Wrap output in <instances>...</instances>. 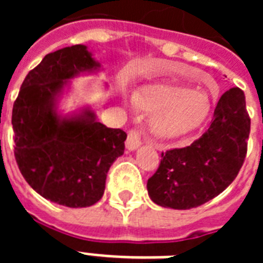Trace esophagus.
<instances>
[{
  "label": "esophagus",
  "instance_id": "34e87169",
  "mask_svg": "<svg viewBox=\"0 0 263 263\" xmlns=\"http://www.w3.org/2000/svg\"><path fill=\"white\" fill-rule=\"evenodd\" d=\"M126 148L129 152H136L137 148H139V146L142 145V141H141V137L137 132L132 130L129 134H127V138H126Z\"/></svg>",
  "mask_w": 263,
  "mask_h": 263
}]
</instances>
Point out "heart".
I'll use <instances>...</instances> for the list:
<instances>
[{
    "instance_id": "obj_1",
    "label": "heart",
    "mask_w": 263,
    "mask_h": 263,
    "mask_svg": "<svg viewBox=\"0 0 263 263\" xmlns=\"http://www.w3.org/2000/svg\"><path fill=\"white\" fill-rule=\"evenodd\" d=\"M132 104L138 110L154 115L150 129L160 141H174L196 132L211 113L208 95L175 83H155L137 88Z\"/></svg>"
}]
</instances>
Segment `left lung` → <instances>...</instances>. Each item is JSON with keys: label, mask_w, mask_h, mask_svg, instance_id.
<instances>
[{"label": "left lung", "mask_w": 263, "mask_h": 263, "mask_svg": "<svg viewBox=\"0 0 263 263\" xmlns=\"http://www.w3.org/2000/svg\"><path fill=\"white\" fill-rule=\"evenodd\" d=\"M250 118L240 88L227 90L210 127L191 146L162 153L159 168L147 180L148 196L171 210H191L221 194L246 155Z\"/></svg>", "instance_id": "8db88e82"}]
</instances>
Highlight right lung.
I'll return each mask as SVG.
<instances>
[{
    "mask_svg": "<svg viewBox=\"0 0 263 263\" xmlns=\"http://www.w3.org/2000/svg\"><path fill=\"white\" fill-rule=\"evenodd\" d=\"M101 71L87 46L60 48L27 73L14 103V155L21 174L34 191L59 205L97 203L109 168L124 154L126 133L101 124L89 105L68 113L59 109L72 79Z\"/></svg>",
    "mask_w": 263,
    "mask_h": 263,
    "instance_id": "1",
    "label": "right lung"
}]
</instances>
